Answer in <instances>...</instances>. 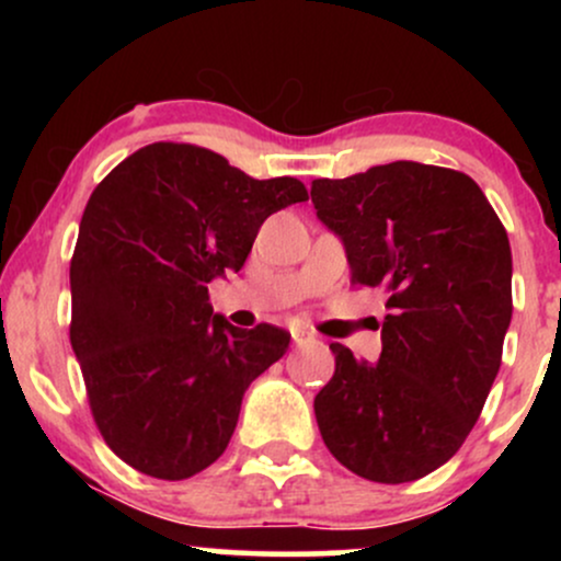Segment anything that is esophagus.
I'll return each instance as SVG.
<instances>
[{
  "mask_svg": "<svg viewBox=\"0 0 561 561\" xmlns=\"http://www.w3.org/2000/svg\"><path fill=\"white\" fill-rule=\"evenodd\" d=\"M289 334H293L295 345H306V343H311V340H313V334L308 330H302V327H289Z\"/></svg>",
  "mask_w": 561,
  "mask_h": 561,
  "instance_id": "1",
  "label": "esophagus"
}]
</instances>
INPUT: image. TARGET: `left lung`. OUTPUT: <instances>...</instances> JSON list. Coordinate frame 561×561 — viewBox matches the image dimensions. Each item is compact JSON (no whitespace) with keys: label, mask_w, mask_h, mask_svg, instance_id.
I'll return each instance as SVG.
<instances>
[{"label":"left lung","mask_w":561,"mask_h":561,"mask_svg":"<svg viewBox=\"0 0 561 561\" xmlns=\"http://www.w3.org/2000/svg\"><path fill=\"white\" fill-rule=\"evenodd\" d=\"M319 221L345 244L351 282L382 287L379 362L332 343L334 375L313 398L340 465L371 482L420 480L478 422L512 321V248L467 173L396 160L317 179Z\"/></svg>","instance_id":"obj_1"}]
</instances>
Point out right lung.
Returning <instances> with one entry per match:
<instances>
[{"mask_svg":"<svg viewBox=\"0 0 561 561\" xmlns=\"http://www.w3.org/2000/svg\"><path fill=\"white\" fill-rule=\"evenodd\" d=\"M306 199L298 179L261 182L176 141L141 147L96 184L70 261V345L96 427L128 467L186 480L227 450L244 390L289 332L231 327L208 285L240 272L268 216Z\"/></svg>","mask_w":561,"mask_h":561,"instance_id":"1","label":"right lung"}]
</instances>
